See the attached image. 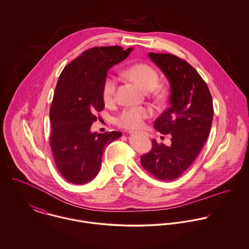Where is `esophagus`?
I'll return each instance as SVG.
<instances>
[{
	"mask_svg": "<svg viewBox=\"0 0 249 249\" xmlns=\"http://www.w3.org/2000/svg\"><path fill=\"white\" fill-rule=\"evenodd\" d=\"M128 133H129V134H134V133H136V132H135V131H130V130H129V131H128Z\"/></svg>",
	"mask_w": 249,
	"mask_h": 249,
	"instance_id": "1",
	"label": "esophagus"
}]
</instances>
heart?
Returning <instances> with one entry per match:
<instances>
[{
    "mask_svg": "<svg viewBox=\"0 0 249 249\" xmlns=\"http://www.w3.org/2000/svg\"><path fill=\"white\" fill-rule=\"evenodd\" d=\"M126 76L133 82L138 84L145 90H153L159 95L164 91L160 83V74L151 65L140 63L130 66L125 71ZM118 78L112 74L105 77L102 84V98L106 104H111L116 99ZM153 111L148 107H126L117 116L116 123L119 126L128 129H136L143 126L145 120L150 118Z\"/></svg>",
    "mask_w": 249,
    "mask_h": 249,
    "instance_id": "obj_1",
    "label": "heart"
}]
</instances>
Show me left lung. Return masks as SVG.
<instances>
[{
  "label": "left lung",
  "mask_w": 249,
  "mask_h": 249,
  "mask_svg": "<svg viewBox=\"0 0 249 249\" xmlns=\"http://www.w3.org/2000/svg\"><path fill=\"white\" fill-rule=\"evenodd\" d=\"M170 82V107L156 120L155 128L171 134V146L153 140L141 156V165L160 180L178 178L198 157L211 130L213 105L210 89L197 71L172 54L150 53Z\"/></svg>",
  "instance_id": "1"
}]
</instances>
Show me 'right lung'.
I'll return each mask as SVG.
<instances>
[{"mask_svg": "<svg viewBox=\"0 0 249 249\" xmlns=\"http://www.w3.org/2000/svg\"><path fill=\"white\" fill-rule=\"evenodd\" d=\"M131 50L121 46L88 49L59 77L50 108V147L57 169L71 183L91 180L99 172L104 148L122 136L119 131L92 133L89 129L104 108L101 90L108 70Z\"/></svg>", "mask_w": 249, "mask_h": 249, "instance_id": "right-lung-1", "label": "right lung"}]
</instances>
